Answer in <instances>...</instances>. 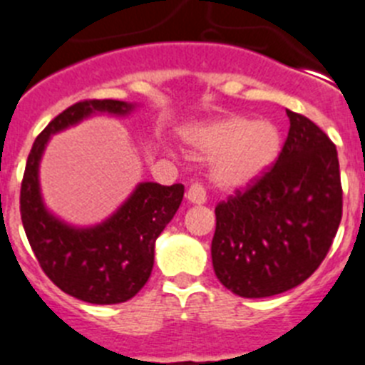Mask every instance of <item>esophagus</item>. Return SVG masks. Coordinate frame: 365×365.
I'll use <instances>...</instances> for the list:
<instances>
[{
	"instance_id": "1",
	"label": "esophagus",
	"mask_w": 365,
	"mask_h": 365,
	"mask_svg": "<svg viewBox=\"0 0 365 365\" xmlns=\"http://www.w3.org/2000/svg\"><path fill=\"white\" fill-rule=\"evenodd\" d=\"M185 198H187L189 204H206V191H204V187H202L200 183H192L191 187L187 189V192H185Z\"/></svg>"
}]
</instances>
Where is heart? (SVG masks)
Instances as JSON below:
<instances>
[{"label":"heart","mask_w":365,"mask_h":365,"mask_svg":"<svg viewBox=\"0 0 365 365\" xmlns=\"http://www.w3.org/2000/svg\"><path fill=\"white\" fill-rule=\"evenodd\" d=\"M185 143L198 158L210 159V180L222 191L256 183L280 155L282 131L272 120L230 115L185 131Z\"/></svg>","instance_id":"1"}]
</instances>
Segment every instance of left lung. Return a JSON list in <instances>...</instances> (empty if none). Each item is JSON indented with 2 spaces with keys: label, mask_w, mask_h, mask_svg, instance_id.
<instances>
[{
  "label": "left lung",
  "mask_w": 365,
  "mask_h": 365,
  "mask_svg": "<svg viewBox=\"0 0 365 365\" xmlns=\"http://www.w3.org/2000/svg\"><path fill=\"white\" fill-rule=\"evenodd\" d=\"M286 113L289 133L274 167L215 207L213 269L245 299L278 295L312 277L341 220L336 146L310 118Z\"/></svg>",
  "instance_id": "obj_1"
}]
</instances>
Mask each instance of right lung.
I'll list each match as a JSON object with an SVG mask.
<instances>
[{
	"instance_id": "1",
	"label": "right lung",
	"mask_w": 365,
	"mask_h": 365,
	"mask_svg": "<svg viewBox=\"0 0 365 365\" xmlns=\"http://www.w3.org/2000/svg\"><path fill=\"white\" fill-rule=\"evenodd\" d=\"M135 109L137 103L120 100L73 103L36 137L21 180V222L42 271L64 293L91 304H118L143 289L154 267L155 240L176 215L183 185L140 182L102 222L76 226L46 206L41 161L55 133L98 115L124 118Z\"/></svg>"
}]
</instances>
